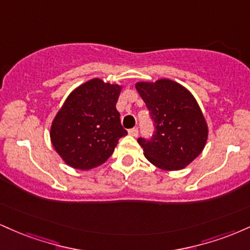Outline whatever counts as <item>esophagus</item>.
<instances>
[{"instance_id":"obj_1","label":"esophagus","mask_w":250,"mask_h":250,"mask_svg":"<svg viewBox=\"0 0 250 250\" xmlns=\"http://www.w3.org/2000/svg\"><path fill=\"white\" fill-rule=\"evenodd\" d=\"M128 133H129V135H131V136L136 137L137 135H139V129H137V128H131V129H129Z\"/></svg>"}]
</instances>
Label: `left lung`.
I'll return each mask as SVG.
<instances>
[{"mask_svg": "<svg viewBox=\"0 0 250 250\" xmlns=\"http://www.w3.org/2000/svg\"><path fill=\"white\" fill-rule=\"evenodd\" d=\"M136 90L147 105L155 131L140 137L149 162L163 170H180L201 154L208 139L205 116L190 91L168 79L137 82Z\"/></svg>", "mask_w": 250, "mask_h": 250, "instance_id": "1", "label": "left lung"}]
</instances>
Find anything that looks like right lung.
<instances>
[{"label": "right lung", "instance_id": "add662e5", "mask_svg": "<svg viewBox=\"0 0 250 250\" xmlns=\"http://www.w3.org/2000/svg\"><path fill=\"white\" fill-rule=\"evenodd\" d=\"M121 88L93 79L67 97L51 123L50 140L68 166L81 170L99 167L128 134L116 109Z\"/></svg>", "mask_w": 250, "mask_h": 250}]
</instances>
